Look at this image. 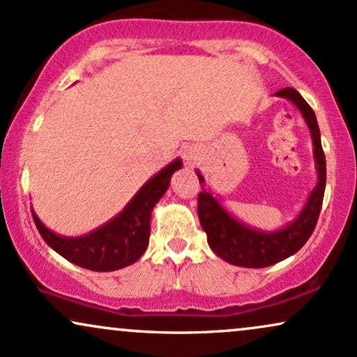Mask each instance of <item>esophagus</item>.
I'll use <instances>...</instances> for the list:
<instances>
[{"instance_id": "34e87169", "label": "esophagus", "mask_w": 357, "mask_h": 357, "mask_svg": "<svg viewBox=\"0 0 357 357\" xmlns=\"http://www.w3.org/2000/svg\"><path fill=\"white\" fill-rule=\"evenodd\" d=\"M180 152H182V158L187 165H195L197 160L200 158V155H202V152H200V149L197 145L182 146V150H180Z\"/></svg>"}]
</instances>
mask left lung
<instances>
[{
  "label": "left lung",
  "instance_id": "8db88e82",
  "mask_svg": "<svg viewBox=\"0 0 357 357\" xmlns=\"http://www.w3.org/2000/svg\"><path fill=\"white\" fill-rule=\"evenodd\" d=\"M274 96H282L294 103L307 123L314 145L317 183L309 194L307 202L299 215L289 222L286 227L272 230V232L250 227L244 222L237 220L232 213L225 211L224 205L211 192H200L197 211H199L200 225L207 234L208 245L220 259L232 266L261 269V267H269L272 264L291 257L307 242L319 219L326 190V157L322 152L316 113L294 88H282L278 93H274ZM197 177L204 188L205 178L199 170H197Z\"/></svg>",
  "mask_w": 357,
  "mask_h": 357
}]
</instances>
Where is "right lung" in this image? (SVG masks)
Here are the masks:
<instances>
[{"instance_id":"obj_1","label":"right lung","mask_w":357,"mask_h":357,"mask_svg":"<svg viewBox=\"0 0 357 357\" xmlns=\"http://www.w3.org/2000/svg\"><path fill=\"white\" fill-rule=\"evenodd\" d=\"M178 169H182V160L175 158L146 180L123 211L86 236L66 237L54 234L31 211L33 220L46 244L75 266L96 272L123 269L137 262L149 247L152 211Z\"/></svg>"}]
</instances>
